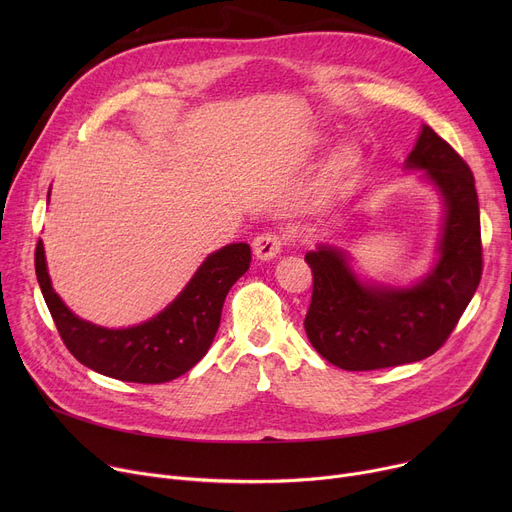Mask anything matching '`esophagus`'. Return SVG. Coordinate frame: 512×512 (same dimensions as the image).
Instances as JSON below:
<instances>
[{"label":"esophagus","instance_id":"34e87169","mask_svg":"<svg viewBox=\"0 0 512 512\" xmlns=\"http://www.w3.org/2000/svg\"><path fill=\"white\" fill-rule=\"evenodd\" d=\"M284 247V236L278 232H263L253 240V253L261 261L274 259Z\"/></svg>","mask_w":512,"mask_h":512}]
</instances>
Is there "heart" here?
Instances as JSON below:
<instances>
[{"mask_svg": "<svg viewBox=\"0 0 512 512\" xmlns=\"http://www.w3.org/2000/svg\"><path fill=\"white\" fill-rule=\"evenodd\" d=\"M346 157H348V151H340V153L336 155V164H338V166H340V164H344Z\"/></svg>", "mask_w": 512, "mask_h": 512, "instance_id": "1", "label": "heart"}]
</instances>
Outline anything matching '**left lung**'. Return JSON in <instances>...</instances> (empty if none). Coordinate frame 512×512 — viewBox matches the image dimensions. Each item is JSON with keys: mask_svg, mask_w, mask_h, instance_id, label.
<instances>
[{"mask_svg": "<svg viewBox=\"0 0 512 512\" xmlns=\"http://www.w3.org/2000/svg\"><path fill=\"white\" fill-rule=\"evenodd\" d=\"M407 168L425 170L446 205L438 263L421 282L411 288L363 284L342 251L319 247L305 255L313 272L307 338L321 357L346 371L396 367L434 355L481 280L479 201L465 159L423 126Z\"/></svg>", "mask_w": 512, "mask_h": 512, "instance_id": "obj_1", "label": "left lung"}]
</instances>
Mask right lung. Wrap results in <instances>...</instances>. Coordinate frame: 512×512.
<instances>
[{
  "label": "right lung",
  "instance_id": "obj_1",
  "mask_svg": "<svg viewBox=\"0 0 512 512\" xmlns=\"http://www.w3.org/2000/svg\"><path fill=\"white\" fill-rule=\"evenodd\" d=\"M251 247L234 242L211 253L176 301L141 326L107 330L78 319L51 288L43 242L35 272L47 309L68 351L89 369L137 384H164L195 367L220 328L228 290L249 270Z\"/></svg>",
  "mask_w": 512,
  "mask_h": 512
}]
</instances>
